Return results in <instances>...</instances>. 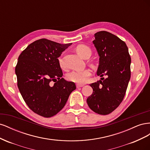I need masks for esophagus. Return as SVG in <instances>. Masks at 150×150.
<instances>
[{
  "label": "esophagus",
  "instance_id": "1",
  "mask_svg": "<svg viewBox=\"0 0 150 150\" xmlns=\"http://www.w3.org/2000/svg\"><path fill=\"white\" fill-rule=\"evenodd\" d=\"M84 85L83 84H76V87L78 88H81V87H83Z\"/></svg>",
  "mask_w": 150,
  "mask_h": 150
}]
</instances>
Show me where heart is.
<instances>
[{
	"label": "heart",
	"mask_w": 150,
	"mask_h": 150,
	"mask_svg": "<svg viewBox=\"0 0 150 150\" xmlns=\"http://www.w3.org/2000/svg\"><path fill=\"white\" fill-rule=\"evenodd\" d=\"M76 51L80 57L83 58H84L88 54H91V51L90 48L84 44H81L77 46L76 48ZM59 62L60 66L62 67L63 59L62 57L59 58ZM91 74L92 71L89 69L83 70H74L67 73L66 78L68 80L72 81V82L77 84H83L88 81L89 77Z\"/></svg>",
	"instance_id": "heart-1"
}]
</instances>
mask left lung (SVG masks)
<instances>
[{
    "label": "left lung",
    "instance_id": "8db88e82",
    "mask_svg": "<svg viewBox=\"0 0 150 150\" xmlns=\"http://www.w3.org/2000/svg\"><path fill=\"white\" fill-rule=\"evenodd\" d=\"M93 41L99 57L97 75L101 80L91 84L93 93L87 99L91 110L106 115L122 102L131 77V57L126 43L107 31L94 34Z\"/></svg>",
    "mask_w": 150,
    "mask_h": 150
}]
</instances>
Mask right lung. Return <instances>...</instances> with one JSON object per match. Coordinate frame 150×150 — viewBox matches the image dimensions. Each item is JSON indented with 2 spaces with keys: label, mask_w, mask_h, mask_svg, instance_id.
Wrapping results in <instances>:
<instances>
[{
  "label": "right lung",
  "mask_w": 150,
  "mask_h": 150,
  "mask_svg": "<svg viewBox=\"0 0 150 150\" xmlns=\"http://www.w3.org/2000/svg\"><path fill=\"white\" fill-rule=\"evenodd\" d=\"M71 44L40 39L29 44L19 56L16 67L18 88L36 114L46 117L56 115L76 89L74 83L62 78L58 59Z\"/></svg>",
  "instance_id": "obj_1"
}]
</instances>
